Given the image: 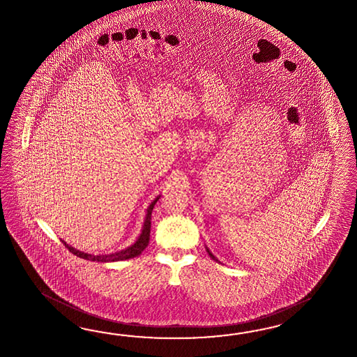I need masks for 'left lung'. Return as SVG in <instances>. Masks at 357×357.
I'll list each match as a JSON object with an SVG mask.
<instances>
[{"mask_svg": "<svg viewBox=\"0 0 357 357\" xmlns=\"http://www.w3.org/2000/svg\"><path fill=\"white\" fill-rule=\"evenodd\" d=\"M206 250H208V252H209L210 257H211V258H213V259H214V261H218L217 258H215V257H214V255H213V254H211V252H210V250H209V249H208V248H206Z\"/></svg>", "mask_w": 357, "mask_h": 357, "instance_id": "1", "label": "left lung"}]
</instances>
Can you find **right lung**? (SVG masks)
Masks as SVG:
<instances>
[{
  "mask_svg": "<svg viewBox=\"0 0 357 357\" xmlns=\"http://www.w3.org/2000/svg\"><path fill=\"white\" fill-rule=\"evenodd\" d=\"M160 199V196L156 197L155 200L152 201V204L148 206L147 215H146V220L143 225V229L140 234L138 240L135 241L134 245H131L129 248L123 249L121 252H114V254H107V255H91V254H86V252H79L76 249H73L70 245L61 241L66 245V248L70 250L72 254L77 255L82 259H87V261H126L134 257H138L142 252L147 248L148 243H149V232H151V215H152V210L155 208L157 201Z\"/></svg>",
  "mask_w": 357,
  "mask_h": 357,
  "instance_id": "add662e5",
  "label": "right lung"
}]
</instances>
